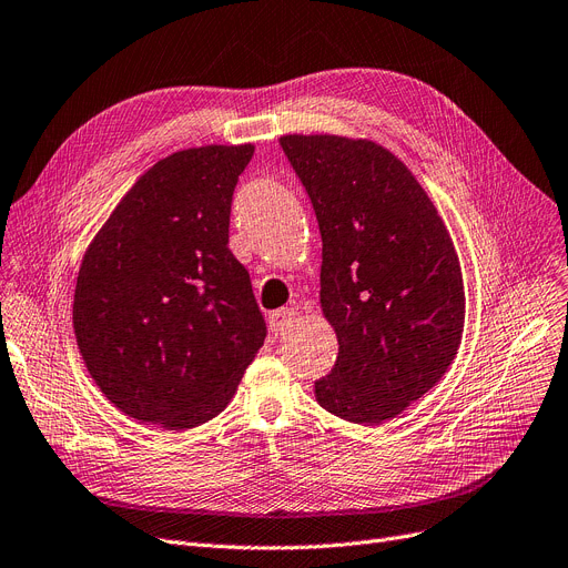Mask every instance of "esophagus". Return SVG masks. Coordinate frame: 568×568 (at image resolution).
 I'll return each instance as SVG.
<instances>
[{
    "instance_id": "34e87169",
    "label": "esophagus",
    "mask_w": 568,
    "mask_h": 568,
    "mask_svg": "<svg viewBox=\"0 0 568 568\" xmlns=\"http://www.w3.org/2000/svg\"><path fill=\"white\" fill-rule=\"evenodd\" d=\"M292 317H294V308H278L274 313H268V329H271V334L283 332L292 323Z\"/></svg>"
}]
</instances>
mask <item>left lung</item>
Instances as JSON below:
<instances>
[{"label":"left lung","instance_id":"left-lung-1","mask_svg":"<svg viewBox=\"0 0 568 568\" xmlns=\"http://www.w3.org/2000/svg\"><path fill=\"white\" fill-rule=\"evenodd\" d=\"M281 148L317 217L320 304L338 338L315 399L348 423H385L457 355L464 285L455 245L427 192L383 145L287 134Z\"/></svg>","mask_w":568,"mask_h":568}]
</instances>
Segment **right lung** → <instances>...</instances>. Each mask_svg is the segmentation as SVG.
<instances>
[{"label": "right lung", "instance_id": "add662e5", "mask_svg": "<svg viewBox=\"0 0 568 568\" xmlns=\"http://www.w3.org/2000/svg\"><path fill=\"white\" fill-rule=\"evenodd\" d=\"M253 151L204 145L160 160L83 257L79 351L106 399L141 423L179 432L211 420L266 338L248 271L227 248Z\"/></svg>", "mask_w": 568, "mask_h": 568}]
</instances>
